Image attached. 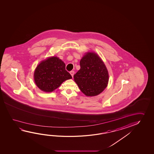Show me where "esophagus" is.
<instances>
[{"mask_svg":"<svg viewBox=\"0 0 154 154\" xmlns=\"http://www.w3.org/2000/svg\"><path fill=\"white\" fill-rule=\"evenodd\" d=\"M70 73L71 74V76L73 77V75H74V73H75V72H74V71H71L70 72Z\"/></svg>","mask_w":154,"mask_h":154,"instance_id":"obj_1","label":"esophagus"}]
</instances>
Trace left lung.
Wrapping results in <instances>:
<instances>
[{
	"instance_id": "left-lung-1",
	"label": "left lung",
	"mask_w": 154,
	"mask_h": 154,
	"mask_svg": "<svg viewBox=\"0 0 154 154\" xmlns=\"http://www.w3.org/2000/svg\"><path fill=\"white\" fill-rule=\"evenodd\" d=\"M80 66L73 78L81 91L87 96L103 92L109 82V73L101 58L96 53H87L81 59Z\"/></svg>"
}]
</instances>
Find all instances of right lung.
I'll use <instances>...</instances> for the list:
<instances>
[{
	"label": "right lung",
	"mask_w": 154,
	"mask_h": 154,
	"mask_svg": "<svg viewBox=\"0 0 154 154\" xmlns=\"http://www.w3.org/2000/svg\"><path fill=\"white\" fill-rule=\"evenodd\" d=\"M36 85L42 91L50 92L58 88L64 81L72 78L66 70V65L57 57L42 61L34 72Z\"/></svg>",
	"instance_id": "add662e5"
}]
</instances>
